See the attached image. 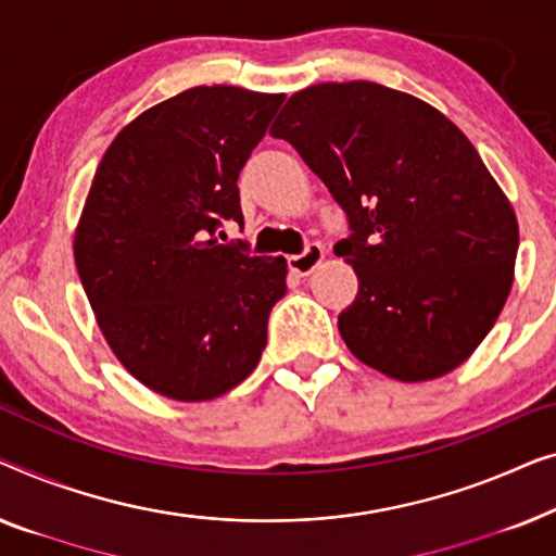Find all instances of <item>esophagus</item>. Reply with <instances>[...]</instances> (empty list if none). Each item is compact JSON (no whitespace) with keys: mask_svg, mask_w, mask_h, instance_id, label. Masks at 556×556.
Returning <instances> with one entry per match:
<instances>
[{"mask_svg":"<svg viewBox=\"0 0 556 556\" xmlns=\"http://www.w3.org/2000/svg\"><path fill=\"white\" fill-rule=\"evenodd\" d=\"M323 256H325V249L323 247H319V244H307V247H304L302 254L289 256L287 264H289V269L304 277V275H309V271L315 269L319 262H323Z\"/></svg>","mask_w":556,"mask_h":556,"instance_id":"esophagus-1","label":"esophagus"}]
</instances>
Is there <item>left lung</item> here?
<instances>
[{
  "label": "left lung",
  "mask_w": 556,
  "mask_h": 556,
  "mask_svg": "<svg viewBox=\"0 0 556 556\" xmlns=\"http://www.w3.org/2000/svg\"><path fill=\"white\" fill-rule=\"evenodd\" d=\"M345 211L334 244L357 275L340 312L357 359L403 382L451 372L494 327L514 281L511 203L464 132L408 92L323 83L271 125Z\"/></svg>",
  "instance_id": "left-lung-1"
}]
</instances>
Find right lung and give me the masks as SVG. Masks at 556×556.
Masks as SVG:
<instances>
[{
    "mask_svg": "<svg viewBox=\"0 0 556 556\" xmlns=\"http://www.w3.org/2000/svg\"><path fill=\"white\" fill-rule=\"evenodd\" d=\"M285 96L214 85L163 100L118 132L75 231L77 275L108 345L132 378L174 401L239 386L267 345L287 262L247 241L239 174Z\"/></svg>",
    "mask_w": 556,
    "mask_h": 556,
    "instance_id": "right-lung-1",
    "label": "right lung"
}]
</instances>
